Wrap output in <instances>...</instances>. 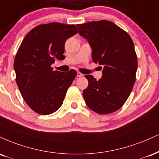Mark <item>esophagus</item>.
Masks as SVG:
<instances>
[{
    "label": "esophagus",
    "mask_w": 159,
    "mask_h": 159,
    "mask_svg": "<svg viewBox=\"0 0 159 159\" xmlns=\"http://www.w3.org/2000/svg\"><path fill=\"white\" fill-rule=\"evenodd\" d=\"M77 76H78V77H82V76H83V74H82L81 72H77Z\"/></svg>",
    "instance_id": "34e87169"
}]
</instances>
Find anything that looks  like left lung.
Instances as JSON below:
<instances>
[{"instance_id":"obj_1","label":"left lung","mask_w":159,"mask_h":159,"mask_svg":"<svg viewBox=\"0 0 159 159\" xmlns=\"http://www.w3.org/2000/svg\"><path fill=\"white\" fill-rule=\"evenodd\" d=\"M76 26L91 46L93 61L104 66L98 81L91 75H85L89 82L83 90L86 104L98 114L116 112L126 102L135 81L138 61L133 40L109 20Z\"/></svg>"}]
</instances>
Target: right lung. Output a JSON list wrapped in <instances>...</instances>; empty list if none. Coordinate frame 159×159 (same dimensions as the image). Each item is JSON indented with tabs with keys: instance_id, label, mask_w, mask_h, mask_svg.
I'll return each mask as SVG.
<instances>
[{
	"instance_id": "obj_1",
	"label": "right lung",
	"mask_w": 159,
	"mask_h": 159,
	"mask_svg": "<svg viewBox=\"0 0 159 159\" xmlns=\"http://www.w3.org/2000/svg\"><path fill=\"white\" fill-rule=\"evenodd\" d=\"M78 33L75 25L49 23L27 33L14 61L16 83L27 105L38 114L49 115L63 104L77 72L53 71L51 65L64 60V44Z\"/></svg>"
}]
</instances>
